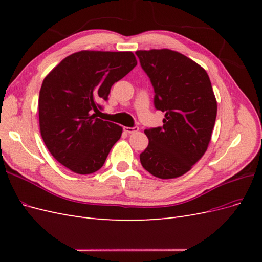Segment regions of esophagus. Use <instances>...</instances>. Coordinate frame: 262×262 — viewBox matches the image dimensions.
<instances>
[{
	"label": "esophagus",
	"instance_id": "34e87169",
	"mask_svg": "<svg viewBox=\"0 0 262 262\" xmlns=\"http://www.w3.org/2000/svg\"><path fill=\"white\" fill-rule=\"evenodd\" d=\"M123 130L126 133H136V132L139 131V128H138V126H132V128H130V126H124Z\"/></svg>",
	"mask_w": 262,
	"mask_h": 262
}]
</instances>
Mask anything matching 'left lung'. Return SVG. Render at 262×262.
I'll return each instance as SVG.
<instances>
[{
	"label": "left lung",
	"mask_w": 262,
	"mask_h": 262,
	"mask_svg": "<svg viewBox=\"0 0 262 262\" xmlns=\"http://www.w3.org/2000/svg\"><path fill=\"white\" fill-rule=\"evenodd\" d=\"M141 67L154 89V106L165 113L163 126L146 129L140 154L145 170L162 179L182 176L208 148L217 104L205 70L169 49L139 50Z\"/></svg>",
	"instance_id": "8db88e82"
}]
</instances>
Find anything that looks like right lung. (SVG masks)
Returning a JSON list of instances; mask_svg holds the SVG:
<instances>
[{
    "mask_svg": "<svg viewBox=\"0 0 262 262\" xmlns=\"http://www.w3.org/2000/svg\"><path fill=\"white\" fill-rule=\"evenodd\" d=\"M130 51L75 52L46 76L39 93V125L47 148L80 175L100 169L122 128L96 118L112 86L137 66Z\"/></svg>",
    "mask_w": 262,
    "mask_h": 262,
    "instance_id": "right-lung-1",
    "label": "right lung"
}]
</instances>
